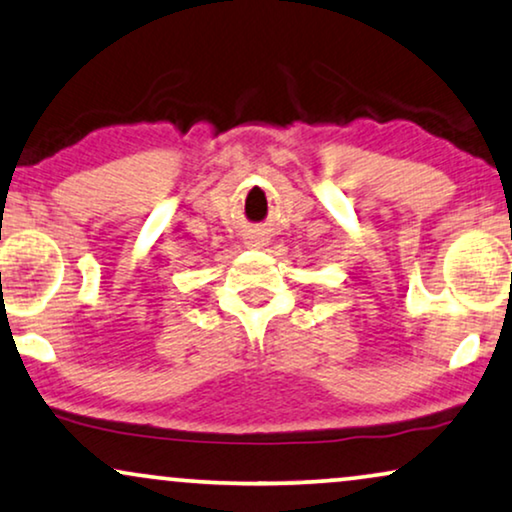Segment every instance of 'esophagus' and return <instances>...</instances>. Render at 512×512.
<instances>
[{"instance_id":"esophagus-1","label":"esophagus","mask_w":512,"mask_h":512,"mask_svg":"<svg viewBox=\"0 0 512 512\" xmlns=\"http://www.w3.org/2000/svg\"><path fill=\"white\" fill-rule=\"evenodd\" d=\"M247 244H251V247H263V244H265V237H263V235H251Z\"/></svg>"}]
</instances>
